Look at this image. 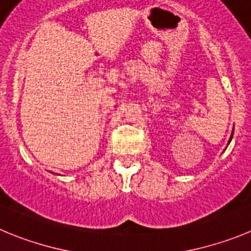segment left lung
<instances>
[{
  "label": "left lung",
  "instance_id": "left-lung-1",
  "mask_svg": "<svg viewBox=\"0 0 251 251\" xmlns=\"http://www.w3.org/2000/svg\"><path fill=\"white\" fill-rule=\"evenodd\" d=\"M232 134H234V129H232V133H231V136H230V139H229V143H230V142H231V139H232ZM229 143H227V145H229Z\"/></svg>",
  "mask_w": 251,
  "mask_h": 251
}]
</instances>
